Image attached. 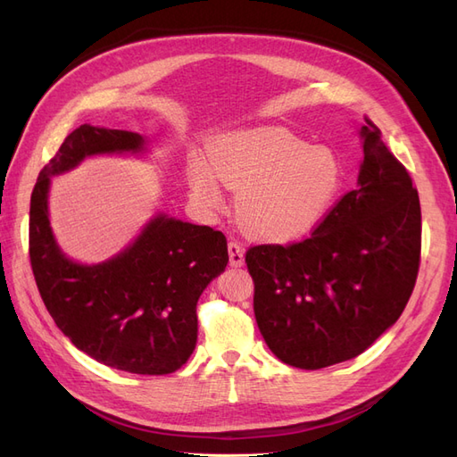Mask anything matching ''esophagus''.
<instances>
[{"label":"esophagus","mask_w":457,"mask_h":457,"mask_svg":"<svg viewBox=\"0 0 457 457\" xmlns=\"http://www.w3.org/2000/svg\"><path fill=\"white\" fill-rule=\"evenodd\" d=\"M228 261L230 267L244 265V247L238 242H228Z\"/></svg>","instance_id":"obj_1"}]
</instances>
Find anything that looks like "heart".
<instances>
[{"label": "heart", "mask_w": 457, "mask_h": 457, "mask_svg": "<svg viewBox=\"0 0 457 457\" xmlns=\"http://www.w3.org/2000/svg\"><path fill=\"white\" fill-rule=\"evenodd\" d=\"M187 163L190 195L202 207L225 202V187L240 190L237 213L247 234L294 240L320 223L343 187V165L328 146H311L284 129H244L217 137Z\"/></svg>", "instance_id": "1"}]
</instances>
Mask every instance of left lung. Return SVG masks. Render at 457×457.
<instances>
[{
    "instance_id": "8db88e82",
    "label": "left lung",
    "mask_w": 457,
    "mask_h": 457,
    "mask_svg": "<svg viewBox=\"0 0 457 457\" xmlns=\"http://www.w3.org/2000/svg\"><path fill=\"white\" fill-rule=\"evenodd\" d=\"M364 160L347 192L307 240L245 253L262 339L301 370L364 353L403 314L421 253V207L406 168L366 120Z\"/></svg>"
}]
</instances>
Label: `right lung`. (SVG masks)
<instances>
[{"label":"right lung","mask_w":457,"mask_h":457,"mask_svg":"<svg viewBox=\"0 0 457 457\" xmlns=\"http://www.w3.org/2000/svg\"><path fill=\"white\" fill-rule=\"evenodd\" d=\"M148 145L139 133L87 123L68 135L32 192L30 262L41 299L74 347L110 368L163 376L196 347L198 299L228 262L225 234L156 213L121 252L86 265L61 250L49 219L51 177L93 156H143Z\"/></svg>","instance_id":"right-lung-1"}]
</instances>
